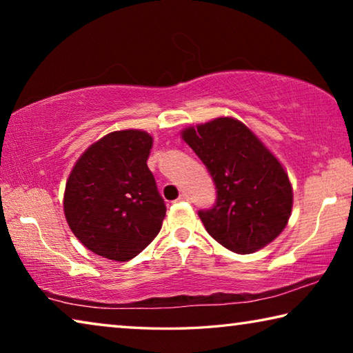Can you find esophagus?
I'll use <instances>...</instances> for the list:
<instances>
[{"label":"esophagus","mask_w":353,"mask_h":353,"mask_svg":"<svg viewBox=\"0 0 353 353\" xmlns=\"http://www.w3.org/2000/svg\"><path fill=\"white\" fill-rule=\"evenodd\" d=\"M177 201L179 202H182V201H188V194H181V196H179V198H177Z\"/></svg>","instance_id":"34e87169"}]
</instances>
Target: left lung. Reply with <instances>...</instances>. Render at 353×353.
Instances as JSON below:
<instances>
[{
    "label": "left lung",
    "instance_id": "8db88e82",
    "mask_svg": "<svg viewBox=\"0 0 353 353\" xmlns=\"http://www.w3.org/2000/svg\"><path fill=\"white\" fill-rule=\"evenodd\" d=\"M210 172L216 201L198 214L205 230L232 252H255L288 223V174L263 143L234 118H216L182 132Z\"/></svg>",
    "mask_w": 353,
    "mask_h": 353
}]
</instances>
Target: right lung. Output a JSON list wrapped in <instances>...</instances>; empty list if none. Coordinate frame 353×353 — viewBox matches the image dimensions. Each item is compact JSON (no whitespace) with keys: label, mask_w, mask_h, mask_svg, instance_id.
<instances>
[{"label":"right lung","mask_w":353,"mask_h":353,"mask_svg":"<svg viewBox=\"0 0 353 353\" xmlns=\"http://www.w3.org/2000/svg\"><path fill=\"white\" fill-rule=\"evenodd\" d=\"M151 146L143 130H117L88 148L71 171L65 218L97 255L129 261L162 229L166 205L146 163Z\"/></svg>","instance_id":"right-lung-1"}]
</instances>
